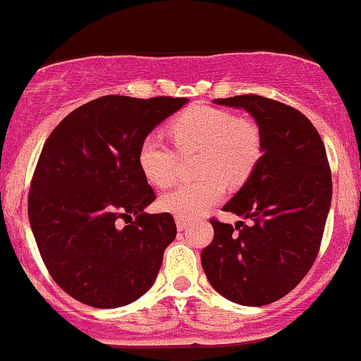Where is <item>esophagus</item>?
I'll return each instance as SVG.
<instances>
[{"label": "esophagus", "instance_id": "34e87169", "mask_svg": "<svg viewBox=\"0 0 361 361\" xmlns=\"http://www.w3.org/2000/svg\"><path fill=\"white\" fill-rule=\"evenodd\" d=\"M176 227H178V231H187V227H188V221L187 220H183V218H176Z\"/></svg>", "mask_w": 361, "mask_h": 361}]
</instances>
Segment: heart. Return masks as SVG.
Returning a JSON list of instances; mask_svg holds the SVG:
<instances>
[{"mask_svg": "<svg viewBox=\"0 0 361 361\" xmlns=\"http://www.w3.org/2000/svg\"><path fill=\"white\" fill-rule=\"evenodd\" d=\"M169 134L181 155L201 152V180L178 185L160 197V207L176 218H194L218 202L224 181L241 185L262 157V133L253 120L221 108L195 104L174 116ZM178 157L162 137L150 134L137 150V166L150 183L167 187L176 178Z\"/></svg>", "mask_w": 361, "mask_h": 361, "instance_id": "b5f03b06", "label": "heart"}]
</instances>
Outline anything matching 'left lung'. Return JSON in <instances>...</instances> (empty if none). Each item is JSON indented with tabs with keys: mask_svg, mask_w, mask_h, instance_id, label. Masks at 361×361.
Wrapping results in <instances>:
<instances>
[{
	"mask_svg": "<svg viewBox=\"0 0 361 361\" xmlns=\"http://www.w3.org/2000/svg\"><path fill=\"white\" fill-rule=\"evenodd\" d=\"M243 108L262 133V157L221 209L251 220H211L214 239L201 264L211 286L241 305H267L290 293L318 257L332 202V174L316 127L295 108L264 96L214 99Z\"/></svg>",
	"mask_w": 361,
	"mask_h": 361,
	"instance_id": "8db88e82",
	"label": "left lung"
}]
</instances>
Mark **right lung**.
<instances>
[{
  "instance_id": "add662e5",
  "label": "right lung",
  "mask_w": 361,
  "mask_h": 361,
  "mask_svg": "<svg viewBox=\"0 0 361 361\" xmlns=\"http://www.w3.org/2000/svg\"><path fill=\"white\" fill-rule=\"evenodd\" d=\"M187 101L97 97L69 113L43 145L29 224L54 281L82 304L122 307L154 285L176 224L169 213H145L155 192L137 150ZM120 217L130 225L122 228Z\"/></svg>"
}]
</instances>
